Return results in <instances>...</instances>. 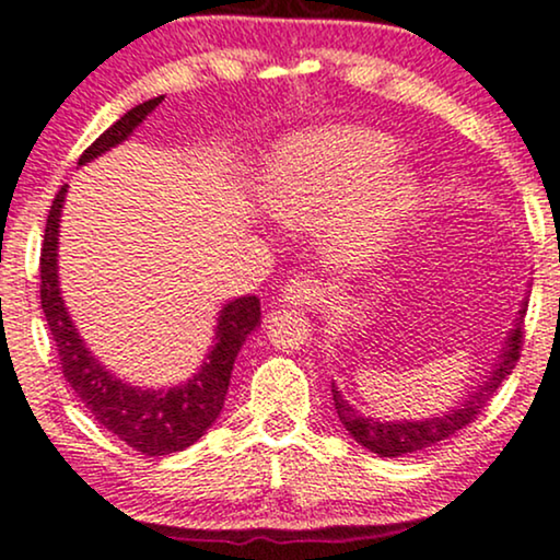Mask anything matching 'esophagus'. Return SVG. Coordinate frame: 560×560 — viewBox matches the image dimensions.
Wrapping results in <instances>:
<instances>
[{"label": "esophagus", "mask_w": 560, "mask_h": 560, "mask_svg": "<svg viewBox=\"0 0 560 560\" xmlns=\"http://www.w3.org/2000/svg\"><path fill=\"white\" fill-rule=\"evenodd\" d=\"M322 293L319 280H314L312 275H299L282 288V301L291 303V306H312L322 299Z\"/></svg>", "instance_id": "1"}]
</instances>
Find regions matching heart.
I'll return each instance as SVG.
<instances>
[{
    "label": "heart",
    "instance_id": "heart-1",
    "mask_svg": "<svg viewBox=\"0 0 560 560\" xmlns=\"http://www.w3.org/2000/svg\"><path fill=\"white\" fill-rule=\"evenodd\" d=\"M397 144L365 127H332L282 142L261 174V202L280 223H327V248L345 265L369 259L410 210L416 184L392 168Z\"/></svg>",
    "mask_w": 560,
    "mask_h": 560
}]
</instances>
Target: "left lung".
Wrapping results in <instances>:
<instances>
[{
	"label": "left lung",
	"instance_id": "left-lung-1",
	"mask_svg": "<svg viewBox=\"0 0 560 560\" xmlns=\"http://www.w3.org/2000/svg\"><path fill=\"white\" fill-rule=\"evenodd\" d=\"M520 314H524V308ZM522 340H524L522 322H516V327L512 329V335H509L506 345H503L499 363L493 365V374L486 376V382H480L478 389L465 399V405H459L457 410H448V416L382 423V420L365 418L358 410H353V407L345 402L340 392L332 386L335 410L337 416H340L342 425L350 431V436H353L361 446L369 448V452L378 454V457H405V454L420 452V448L436 446L439 441H446L448 436H454V433L462 431L465 425H470L472 420L482 412V407L491 402L495 389H499L503 378L512 374L516 361H520Z\"/></svg>",
	"mask_w": 560,
	"mask_h": 560
}]
</instances>
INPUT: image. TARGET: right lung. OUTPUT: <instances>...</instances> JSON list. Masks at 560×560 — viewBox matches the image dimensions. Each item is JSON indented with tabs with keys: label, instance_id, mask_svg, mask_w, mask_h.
Segmentation results:
<instances>
[{
	"label": "right lung",
	"instance_id": "add662e5",
	"mask_svg": "<svg viewBox=\"0 0 560 560\" xmlns=\"http://www.w3.org/2000/svg\"><path fill=\"white\" fill-rule=\"evenodd\" d=\"M163 95L129 108L119 121L95 140L85 153L80 155V165L93 161L114 144H119L140 127ZM67 184L61 186L54 197L51 210H48L44 246H40V308L51 329L54 345H57L61 374L72 386L80 402L93 412L103 428L119 436L124 444L132 446L144 457H165V454L184 452L186 446L195 444L205 436V431L215 423L220 410H223L228 384H231L233 361H236L241 345L254 332L259 324V299L257 295H244V299L231 301L220 312L215 348L210 350L199 374L182 386L168 392L137 389L108 374L103 365L90 355L80 332L69 319L65 301L59 293L57 275V244H59V215L61 202H65Z\"/></svg>",
	"mask_w": 560,
	"mask_h": 560
}]
</instances>
